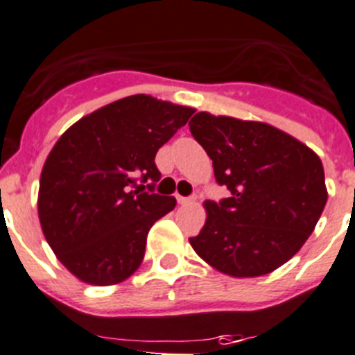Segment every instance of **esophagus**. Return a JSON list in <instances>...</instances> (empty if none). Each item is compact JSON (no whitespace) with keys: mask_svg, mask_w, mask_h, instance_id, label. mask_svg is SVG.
Returning <instances> with one entry per match:
<instances>
[{"mask_svg":"<svg viewBox=\"0 0 355 355\" xmlns=\"http://www.w3.org/2000/svg\"><path fill=\"white\" fill-rule=\"evenodd\" d=\"M175 200H178V204H181V205H188V204H191V202H195V197H181V195H178V197H175Z\"/></svg>","mask_w":355,"mask_h":355,"instance_id":"esophagus-1","label":"esophagus"}]
</instances>
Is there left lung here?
<instances>
[{
    "label": "left lung",
    "mask_w": 355,
    "mask_h": 355,
    "mask_svg": "<svg viewBox=\"0 0 355 355\" xmlns=\"http://www.w3.org/2000/svg\"><path fill=\"white\" fill-rule=\"evenodd\" d=\"M190 132L207 151L216 183L230 197L207 200L191 248L232 277L284 265L315 228L327 200L324 168L310 148L261 121L197 113Z\"/></svg>",
    "instance_id": "1"
}]
</instances>
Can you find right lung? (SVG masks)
I'll return each mask as SVG.
<instances>
[{"label": "right lung", "mask_w": 355, "mask_h": 355, "mask_svg": "<svg viewBox=\"0 0 355 355\" xmlns=\"http://www.w3.org/2000/svg\"><path fill=\"white\" fill-rule=\"evenodd\" d=\"M191 114L137 94L83 116L52 148L40 180V223L80 281L111 286L139 268L148 232L175 207L174 197L155 193V157Z\"/></svg>", "instance_id": "obj_1"}]
</instances>
